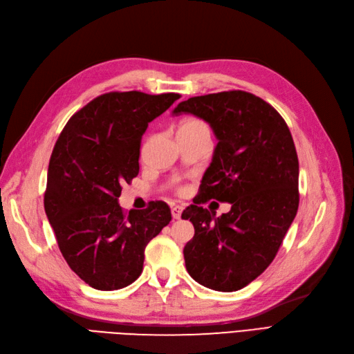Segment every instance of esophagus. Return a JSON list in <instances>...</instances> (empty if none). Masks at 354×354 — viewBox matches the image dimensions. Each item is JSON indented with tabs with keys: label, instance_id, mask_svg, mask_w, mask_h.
I'll list each match as a JSON object with an SVG mask.
<instances>
[{
	"label": "esophagus",
	"instance_id": "esophagus-1",
	"mask_svg": "<svg viewBox=\"0 0 354 354\" xmlns=\"http://www.w3.org/2000/svg\"><path fill=\"white\" fill-rule=\"evenodd\" d=\"M181 212H183V207H181V205H173V207H171V214H173V218L178 220L181 217Z\"/></svg>",
	"mask_w": 354,
	"mask_h": 354
}]
</instances>
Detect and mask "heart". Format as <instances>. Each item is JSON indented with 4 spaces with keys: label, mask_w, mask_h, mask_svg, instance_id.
Masks as SVG:
<instances>
[{
    "label": "heart",
    "mask_w": 354,
    "mask_h": 354,
    "mask_svg": "<svg viewBox=\"0 0 354 354\" xmlns=\"http://www.w3.org/2000/svg\"><path fill=\"white\" fill-rule=\"evenodd\" d=\"M194 128H208V127L203 121L196 120V118H187V120H185L180 124L178 130H194Z\"/></svg>",
    "instance_id": "1"
}]
</instances>
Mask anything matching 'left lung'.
I'll use <instances>...</instances> for the list:
<instances>
[{"label":"left lung","instance_id":"left-lung-1","mask_svg":"<svg viewBox=\"0 0 354 354\" xmlns=\"http://www.w3.org/2000/svg\"><path fill=\"white\" fill-rule=\"evenodd\" d=\"M173 113L201 118L218 140L196 205L181 214L195 227L183 250L186 269L214 291H238L270 266L297 216L298 156L291 131L272 104L241 90L190 97ZM209 198L232 208L216 218L198 207Z\"/></svg>","mask_w":354,"mask_h":354}]
</instances>
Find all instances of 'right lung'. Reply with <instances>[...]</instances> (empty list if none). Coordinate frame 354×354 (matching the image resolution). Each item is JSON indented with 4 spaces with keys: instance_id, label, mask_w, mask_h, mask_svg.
<instances>
[{
    "instance_id": "obj_1",
    "label": "right lung",
    "mask_w": 354,
    "mask_h": 354,
    "mask_svg": "<svg viewBox=\"0 0 354 354\" xmlns=\"http://www.w3.org/2000/svg\"><path fill=\"white\" fill-rule=\"evenodd\" d=\"M180 99L177 93H106L63 128L48 165L44 208L71 269L94 289L113 291L143 270L145 248L171 221L162 201L125 212L118 198L137 177L149 122Z\"/></svg>"
}]
</instances>
